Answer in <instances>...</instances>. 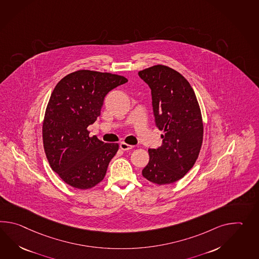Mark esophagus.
<instances>
[{
    "label": "esophagus",
    "instance_id": "1",
    "mask_svg": "<svg viewBox=\"0 0 259 259\" xmlns=\"http://www.w3.org/2000/svg\"><path fill=\"white\" fill-rule=\"evenodd\" d=\"M133 148H134V146L128 145V144L126 143L120 144V149L122 150H132Z\"/></svg>",
    "mask_w": 259,
    "mask_h": 259
}]
</instances>
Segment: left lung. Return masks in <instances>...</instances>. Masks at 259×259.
Listing matches in <instances>:
<instances>
[{"instance_id":"8db88e82","label":"left lung","mask_w":259,"mask_h":259,"mask_svg":"<svg viewBox=\"0 0 259 259\" xmlns=\"http://www.w3.org/2000/svg\"><path fill=\"white\" fill-rule=\"evenodd\" d=\"M151 90L156 126L162 143L150 149L145 179L158 185L172 184L194 165L202 143L201 109L190 82L177 70L156 65L138 72Z\"/></svg>"}]
</instances>
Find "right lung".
<instances>
[{
  "mask_svg": "<svg viewBox=\"0 0 259 259\" xmlns=\"http://www.w3.org/2000/svg\"><path fill=\"white\" fill-rule=\"evenodd\" d=\"M127 81L120 75L83 69L55 87L42 124L44 147L50 166L69 186L87 190L103 180L119 145L90 138L87 127L100 115L108 93Z\"/></svg>",
  "mask_w": 259,
  "mask_h": 259,
  "instance_id": "1",
  "label": "right lung"
}]
</instances>
